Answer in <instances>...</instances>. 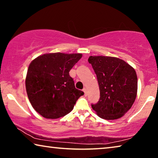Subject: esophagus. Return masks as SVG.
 <instances>
[{"mask_svg":"<svg viewBox=\"0 0 158 158\" xmlns=\"http://www.w3.org/2000/svg\"><path fill=\"white\" fill-rule=\"evenodd\" d=\"M83 91L84 92V95L85 96H87V90H86V89H83Z\"/></svg>","mask_w":158,"mask_h":158,"instance_id":"34e87169","label":"esophagus"}]
</instances>
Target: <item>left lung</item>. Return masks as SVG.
<instances>
[{
  "mask_svg": "<svg viewBox=\"0 0 158 158\" xmlns=\"http://www.w3.org/2000/svg\"><path fill=\"white\" fill-rule=\"evenodd\" d=\"M96 74L100 89V99L91 105L98 116L114 120L124 116L134 104L137 95L138 80L135 69L117 57L90 56Z\"/></svg>",
  "mask_w": 158,
  "mask_h": 158,
  "instance_id": "obj_1",
  "label": "left lung"
}]
</instances>
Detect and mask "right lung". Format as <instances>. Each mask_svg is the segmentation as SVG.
Returning <instances> with one entry per match:
<instances>
[{
    "label": "right lung",
    "instance_id": "1",
    "mask_svg": "<svg viewBox=\"0 0 158 158\" xmlns=\"http://www.w3.org/2000/svg\"><path fill=\"white\" fill-rule=\"evenodd\" d=\"M81 57V53H46L30 63L25 79L27 94L32 107L42 117L64 116L84 94L75 88L69 74Z\"/></svg>",
    "mask_w": 158,
    "mask_h": 158
}]
</instances>
